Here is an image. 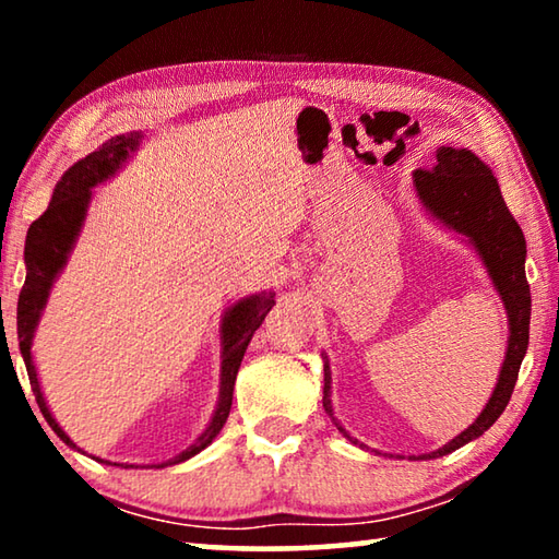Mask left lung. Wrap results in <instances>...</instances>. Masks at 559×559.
I'll use <instances>...</instances> for the list:
<instances>
[{
  "instance_id": "1",
  "label": "left lung",
  "mask_w": 559,
  "mask_h": 559,
  "mask_svg": "<svg viewBox=\"0 0 559 559\" xmlns=\"http://www.w3.org/2000/svg\"><path fill=\"white\" fill-rule=\"evenodd\" d=\"M414 187L424 206L441 219L451 229L468 236L476 246L480 259H484L488 276L493 278L496 290L503 298L508 310L510 337L508 353L500 367V377L486 409L466 431L451 439L439 451L424 453L421 459H439L447 453L461 449L463 443L478 439L480 433L493 427L496 419L510 402L515 390L520 362H523L527 337H530V283L525 278V236L515 216L508 212L500 194L496 177L490 167L471 153V150L439 147L437 167L416 169ZM323 406L328 416H333L330 404V367L325 362V386H323ZM335 421V416H333ZM335 427L345 433V429L335 421ZM347 437V433H345ZM349 439V437H347ZM355 441V439H349ZM357 443V441H355Z\"/></svg>"
}]
</instances>
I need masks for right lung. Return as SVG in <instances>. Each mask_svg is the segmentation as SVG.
<instances>
[{
	"instance_id": "right-lung-1",
	"label": "right lung",
	"mask_w": 559,
	"mask_h": 559,
	"mask_svg": "<svg viewBox=\"0 0 559 559\" xmlns=\"http://www.w3.org/2000/svg\"><path fill=\"white\" fill-rule=\"evenodd\" d=\"M138 140H140L138 132H130V135H116L106 140L96 153L79 159V163H75L69 173L61 177V182L56 185L49 210H46L39 219L29 226V234H26V249H24L26 281L22 286V293H19V306H16L19 349H22L26 372H29L32 392L36 396V404H39L44 419L49 421V427L56 431V437H61V441L69 443L73 449L75 443L66 437L63 429L51 416L49 406L44 402L39 377H36V367L32 359V337H34L36 323H39L41 310L46 306V298H49L51 283L56 276H59L66 259H69L75 236L81 231L83 216H86L88 202H91V189L116 173L122 159L138 147ZM273 302H276L273 300V293H263V296H251L246 300H239L234 308H229V313L224 316L219 404H216V412L212 416L210 427H206L202 437L197 439L187 451L179 453V456L163 463V466H173V463L194 456V453H200L202 449L210 447L216 433L222 431L226 416L231 412L234 382H236V372H239L241 367L243 353L246 347H249L253 333H257L259 325L263 323V318L269 316Z\"/></svg>"
}]
</instances>
